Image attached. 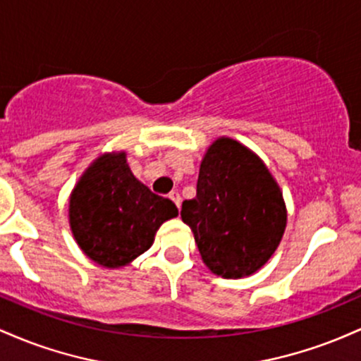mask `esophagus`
Instances as JSON below:
<instances>
[{
	"label": "esophagus",
	"instance_id": "esophagus-1",
	"mask_svg": "<svg viewBox=\"0 0 361 361\" xmlns=\"http://www.w3.org/2000/svg\"><path fill=\"white\" fill-rule=\"evenodd\" d=\"M169 198H171V200L175 202V205L178 207V209H180V205H181V197H180V193H178V192H171V193H169Z\"/></svg>",
	"mask_w": 361,
	"mask_h": 361
}]
</instances>
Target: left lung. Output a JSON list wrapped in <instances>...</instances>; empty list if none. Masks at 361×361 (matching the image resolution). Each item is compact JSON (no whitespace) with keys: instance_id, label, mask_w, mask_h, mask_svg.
<instances>
[{"instance_id":"8db88e82","label":"left lung","mask_w":361,"mask_h":361,"mask_svg":"<svg viewBox=\"0 0 361 361\" xmlns=\"http://www.w3.org/2000/svg\"><path fill=\"white\" fill-rule=\"evenodd\" d=\"M202 259L222 279L258 271L281 241L287 209L280 186L255 152L221 137L207 149L197 197L181 205Z\"/></svg>"}]
</instances>
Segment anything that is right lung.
I'll return each instance as SVG.
<instances>
[{"mask_svg":"<svg viewBox=\"0 0 361 361\" xmlns=\"http://www.w3.org/2000/svg\"><path fill=\"white\" fill-rule=\"evenodd\" d=\"M126 152L103 154L69 198V224L82 252L105 268H122L151 247L156 231L178 215L169 198L132 175Z\"/></svg>","mask_w":361,"mask_h":361,"instance_id":"1","label":"right lung"}]
</instances>
